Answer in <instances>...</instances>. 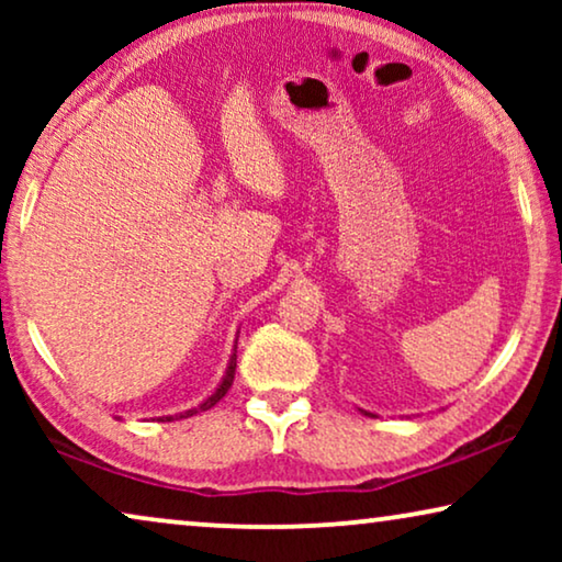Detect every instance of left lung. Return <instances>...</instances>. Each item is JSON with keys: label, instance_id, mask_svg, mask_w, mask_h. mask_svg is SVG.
<instances>
[{"label": "left lung", "instance_id": "left-lung-1", "mask_svg": "<svg viewBox=\"0 0 562 562\" xmlns=\"http://www.w3.org/2000/svg\"><path fill=\"white\" fill-rule=\"evenodd\" d=\"M360 412H363V414H366V417H375V414H373V412H366V409H360Z\"/></svg>", "mask_w": 562, "mask_h": 562}]
</instances>
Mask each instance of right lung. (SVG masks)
Returning <instances> with one entry per match:
<instances>
[{"instance_id":"obj_1","label":"right lung","mask_w":562,"mask_h":562,"mask_svg":"<svg viewBox=\"0 0 562 562\" xmlns=\"http://www.w3.org/2000/svg\"><path fill=\"white\" fill-rule=\"evenodd\" d=\"M240 335V333H237ZM237 335H235V345H233V356H229V363H227V371H225V375H222V381L217 383V389L212 391L210 396L204 398L202 404H196V406H191V409H187V412H179V414H173V417H158L160 422H171V419H187V417H194V414H199V412H206V409H212L214 404L220 402L222 396L227 394L229 391V386H233V381H235V366H237Z\"/></svg>"}]
</instances>
